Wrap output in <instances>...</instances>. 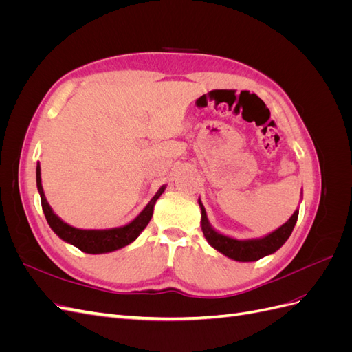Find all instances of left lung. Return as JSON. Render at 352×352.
Returning a JSON list of instances; mask_svg holds the SVG:
<instances>
[{"label": "left lung", "mask_w": 352, "mask_h": 352, "mask_svg": "<svg viewBox=\"0 0 352 352\" xmlns=\"http://www.w3.org/2000/svg\"><path fill=\"white\" fill-rule=\"evenodd\" d=\"M198 204L201 208V229L207 242L212 248L217 250L226 257L235 260V261H257L265 255H270L278 251L282 245L291 236V233L295 228V223L298 220V212L300 210H295L294 214L289 217L286 223L276 230L267 233L261 238H252V239H236L223 233L217 232L214 228L210 225L207 211L202 206L201 199H198Z\"/></svg>", "instance_id": "obj_1"}]
</instances>
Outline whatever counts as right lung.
Returning a JSON list of instances; mask_svg holds the SVG:
<instances>
[{
	"label": "right lung",
	"mask_w": 352,
	"mask_h": 352,
	"mask_svg": "<svg viewBox=\"0 0 352 352\" xmlns=\"http://www.w3.org/2000/svg\"><path fill=\"white\" fill-rule=\"evenodd\" d=\"M36 186H38V192L41 195L42 210H44L45 219L52 232H54L60 239L73 245V247H76L87 254L111 252L132 243L138 236L141 235V232L146 228L148 223H150L154 212L155 202L166 190V185H163L157 190L155 195L151 198L150 202H148L140 214L124 226L111 228V229H78L67 225L66 221H63L48 204L44 194V188H42L39 162L36 164Z\"/></svg>",
	"instance_id": "1"
}]
</instances>
